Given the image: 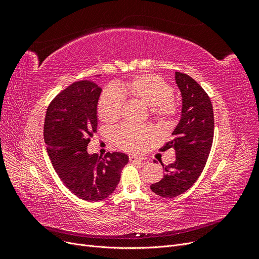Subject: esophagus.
<instances>
[{"mask_svg": "<svg viewBox=\"0 0 259 259\" xmlns=\"http://www.w3.org/2000/svg\"><path fill=\"white\" fill-rule=\"evenodd\" d=\"M128 159H130V162H132V163L145 161V158H142V156H137V155H134V154H131V155L128 156Z\"/></svg>", "mask_w": 259, "mask_h": 259, "instance_id": "34e87169", "label": "esophagus"}]
</instances>
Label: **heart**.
Wrapping results in <instances>:
<instances>
[{"label": "heart", "mask_w": 259, "mask_h": 259, "mask_svg": "<svg viewBox=\"0 0 259 259\" xmlns=\"http://www.w3.org/2000/svg\"><path fill=\"white\" fill-rule=\"evenodd\" d=\"M121 92H127L147 106L150 114L161 124H168L178 113V105L171 97L174 90L162 77L153 74H140L121 85ZM114 86L106 88L98 99L97 112L101 121L112 123L119 119L124 97ZM151 137V130L146 125L125 124L114 132L116 146L128 151L140 150Z\"/></svg>", "instance_id": "1"}]
</instances>
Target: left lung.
Wrapping results in <instances>:
<instances>
[{
    "label": "left lung",
    "mask_w": 259,
    "mask_h": 259,
    "mask_svg": "<svg viewBox=\"0 0 259 259\" xmlns=\"http://www.w3.org/2000/svg\"><path fill=\"white\" fill-rule=\"evenodd\" d=\"M175 80L182 92V117L173 132V139L160 151L174 148L176 161L164 165L163 178L150 186L163 198H175L197 182L204 169L214 138V112L206 92L186 73L176 72Z\"/></svg>",
    "instance_id": "left-lung-1"
}]
</instances>
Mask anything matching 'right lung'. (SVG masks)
Masks as SVG:
<instances>
[{
  "label": "right lung",
  "mask_w": 259,
  "mask_h": 259,
  "mask_svg": "<svg viewBox=\"0 0 259 259\" xmlns=\"http://www.w3.org/2000/svg\"><path fill=\"white\" fill-rule=\"evenodd\" d=\"M100 93L95 82H74L51 101L44 122V140L55 170L70 191L89 202L109 197L128 162L121 152L100 158L86 150L97 132Z\"/></svg>",
  "instance_id": "right-lung-1"
}]
</instances>
